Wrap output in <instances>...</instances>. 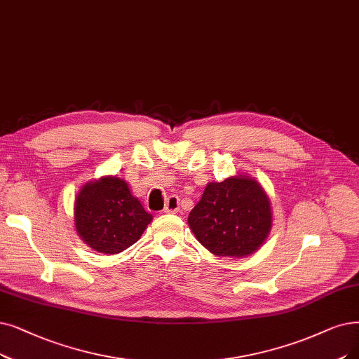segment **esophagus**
I'll return each instance as SVG.
<instances>
[{
	"label": "esophagus",
	"instance_id": "esophagus-1",
	"mask_svg": "<svg viewBox=\"0 0 359 359\" xmlns=\"http://www.w3.org/2000/svg\"><path fill=\"white\" fill-rule=\"evenodd\" d=\"M180 210V198L178 196H170L168 197V202L166 206L163 209L165 213H177Z\"/></svg>",
	"mask_w": 359,
	"mask_h": 359
}]
</instances>
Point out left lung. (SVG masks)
Returning <instances> with one entry per match:
<instances>
[{
	"label": "left lung",
	"mask_w": 359,
	"mask_h": 359,
	"mask_svg": "<svg viewBox=\"0 0 359 359\" xmlns=\"http://www.w3.org/2000/svg\"><path fill=\"white\" fill-rule=\"evenodd\" d=\"M189 225L198 243L215 256L248 257L271 233V200L248 174L209 182L189 215Z\"/></svg>",
	"instance_id": "obj_1"
}]
</instances>
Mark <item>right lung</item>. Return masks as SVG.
Wrapping results in <instances>:
<instances>
[{
	"label": "right lung",
	"instance_id": "obj_1",
	"mask_svg": "<svg viewBox=\"0 0 359 359\" xmlns=\"http://www.w3.org/2000/svg\"><path fill=\"white\" fill-rule=\"evenodd\" d=\"M74 217L81 240L104 255L133 246L153 221L128 182L116 175L85 182L75 198Z\"/></svg>",
	"mask_w": 359,
	"mask_h": 359
}]
</instances>
